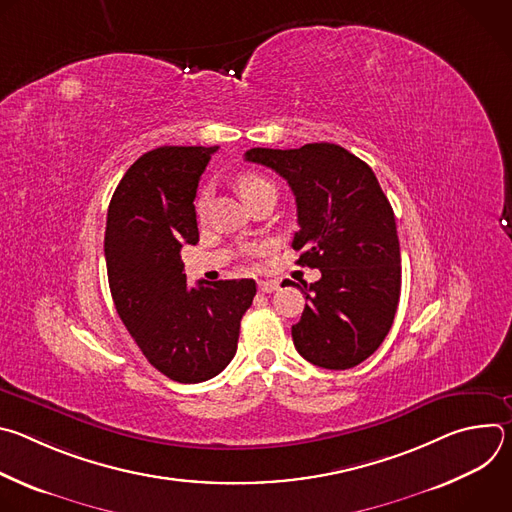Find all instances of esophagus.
<instances>
[{
    "label": "esophagus",
    "instance_id": "1",
    "mask_svg": "<svg viewBox=\"0 0 512 512\" xmlns=\"http://www.w3.org/2000/svg\"><path fill=\"white\" fill-rule=\"evenodd\" d=\"M257 287H259L261 294H271V291H275L279 287V283L277 281H259Z\"/></svg>",
    "mask_w": 512,
    "mask_h": 512
}]
</instances>
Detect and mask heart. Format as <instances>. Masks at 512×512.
Masks as SVG:
<instances>
[{"label": "heart", "instance_id": "heart-1", "mask_svg": "<svg viewBox=\"0 0 512 512\" xmlns=\"http://www.w3.org/2000/svg\"><path fill=\"white\" fill-rule=\"evenodd\" d=\"M235 186L239 190V194L243 196L245 202H249L251 198H255L259 192L263 190H269V188H275L265 176L261 174H255V172H245V174H239L237 180H235ZM206 208V194H200V198L196 200V210L202 214Z\"/></svg>", "mask_w": 512, "mask_h": 512}]
</instances>
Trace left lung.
<instances>
[{
	"label": "left lung",
	"mask_w": 512,
	"mask_h": 512,
	"mask_svg": "<svg viewBox=\"0 0 512 512\" xmlns=\"http://www.w3.org/2000/svg\"><path fill=\"white\" fill-rule=\"evenodd\" d=\"M287 180L298 204V263L322 277L300 287L308 300L291 326L296 350L316 367L352 369L389 334L401 296V253L393 208L369 164L336 143L245 154Z\"/></svg>",
	"instance_id": "left-lung-1"
}]
</instances>
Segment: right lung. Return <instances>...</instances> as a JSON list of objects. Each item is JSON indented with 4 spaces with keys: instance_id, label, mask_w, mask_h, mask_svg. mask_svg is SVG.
<instances>
[{
    "instance_id": "add662e5",
    "label": "right lung",
    "mask_w": 512,
    "mask_h": 512,
    "mask_svg": "<svg viewBox=\"0 0 512 512\" xmlns=\"http://www.w3.org/2000/svg\"><path fill=\"white\" fill-rule=\"evenodd\" d=\"M218 148L164 145L143 154L113 192L105 261L115 310L143 356L168 379L202 383L225 371L253 279L186 283L180 249L198 243L196 188Z\"/></svg>"
}]
</instances>
